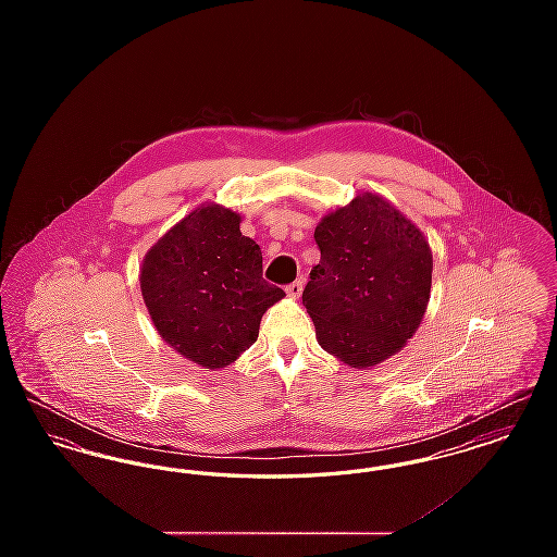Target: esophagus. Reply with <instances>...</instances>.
<instances>
[{
	"instance_id": "1",
	"label": "esophagus",
	"mask_w": 557,
	"mask_h": 557,
	"mask_svg": "<svg viewBox=\"0 0 557 557\" xmlns=\"http://www.w3.org/2000/svg\"><path fill=\"white\" fill-rule=\"evenodd\" d=\"M286 292H288V296H292V298H298V296H300V292H302V280L292 282L290 286L286 288Z\"/></svg>"
}]
</instances>
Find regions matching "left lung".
Masks as SVG:
<instances>
[{"instance_id":"obj_1","label":"left lung","mask_w":557,"mask_h":557,"mask_svg":"<svg viewBox=\"0 0 557 557\" xmlns=\"http://www.w3.org/2000/svg\"><path fill=\"white\" fill-rule=\"evenodd\" d=\"M319 265L302 292L323 350L363 370L397 355L424 319L432 250L377 194H359L318 227Z\"/></svg>"}]
</instances>
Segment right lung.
Returning a JSON list of instances; mask_svg holds the SVG:
<instances>
[{
  "label": "right lung",
  "mask_w": 557,
  "mask_h": 557,
  "mask_svg": "<svg viewBox=\"0 0 557 557\" xmlns=\"http://www.w3.org/2000/svg\"><path fill=\"white\" fill-rule=\"evenodd\" d=\"M238 212L202 205L146 252L139 288L160 338L205 370L234 363L286 292L263 280V255Z\"/></svg>",
  "instance_id": "add662e5"
}]
</instances>
